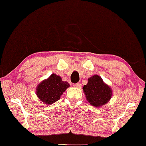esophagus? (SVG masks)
Instances as JSON below:
<instances>
[{
    "instance_id": "esophagus-1",
    "label": "esophagus",
    "mask_w": 146,
    "mask_h": 146,
    "mask_svg": "<svg viewBox=\"0 0 146 146\" xmlns=\"http://www.w3.org/2000/svg\"><path fill=\"white\" fill-rule=\"evenodd\" d=\"M74 86L76 87V88H80V83H76V84H74Z\"/></svg>"
}]
</instances>
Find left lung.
<instances>
[{
  "label": "left lung",
  "instance_id": "left-lung-1",
  "mask_svg": "<svg viewBox=\"0 0 146 146\" xmlns=\"http://www.w3.org/2000/svg\"><path fill=\"white\" fill-rule=\"evenodd\" d=\"M86 100L94 107H101L111 100L113 90L104 82L101 76L94 75L88 79V83L82 88Z\"/></svg>",
  "mask_w": 146,
  "mask_h": 146
}]
</instances>
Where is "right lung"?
I'll use <instances>...</instances> for the list:
<instances>
[{
	"label": "right lung",
	"instance_id": "obj_1",
	"mask_svg": "<svg viewBox=\"0 0 146 146\" xmlns=\"http://www.w3.org/2000/svg\"><path fill=\"white\" fill-rule=\"evenodd\" d=\"M70 87L66 81L56 74H52L36 87V95L43 104L51 105L60 99L61 95Z\"/></svg>",
	"mask_w": 146,
	"mask_h": 146
}]
</instances>
